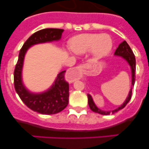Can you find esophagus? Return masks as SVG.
Here are the masks:
<instances>
[{"label":"esophagus","mask_w":149,"mask_h":149,"mask_svg":"<svg viewBox=\"0 0 149 149\" xmlns=\"http://www.w3.org/2000/svg\"><path fill=\"white\" fill-rule=\"evenodd\" d=\"M86 68V65H80L78 66L77 68H76V69H77V70H82L84 68Z\"/></svg>","instance_id":"obj_1"}]
</instances>
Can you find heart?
I'll return each instance as SVG.
<instances>
[{"label":"heart","instance_id":"b5f03b06","mask_svg":"<svg viewBox=\"0 0 149 149\" xmlns=\"http://www.w3.org/2000/svg\"><path fill=\"white\" fill-rule=\"evenodd\" d=\"M71 50L78 55L91 52L97 58L105 56L110 52L112 41L107 34H83L73 37L70 42Z\"/></svg>","mask_w":149,"mask_h":149}]
</instances>
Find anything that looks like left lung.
<instances>
[{
	"label": "left lung",
	"instance_id": "1",
	"mask_svg": "<svg viewBox=\"0 0 149 149\" xmlns=\"http://www.w3.org/2000/svg\"><path fill=\"white\" fill-rule=\"evenodd\" d=\"M115 55L117 56H121L122 58H124L130 66V68H131V73H132V86H133L135 84V73H136V58H135V55L133 54V51H132L131 48L130 47V46L128 45L126 41H123V42L120 43L118 46V47L117 48V49L115 52ZM88 96V106H89L90 109L94 112H97V113L101 114V115H108L110 113L114 114L115 112H118L120 109H123L126 106L127 103L129 102V101L131 99L132 96V87L130 88V91H129L128 97H127V99L125 100V101L124 102V103L121 105L120 107H119L118 108H117L116 109H114L112 111H103L102 109H99L97 106L94 104V101H93L92 98H91V96L90 94H87Z\"/></svg>",
	"mask_w": 149,
	"mask_h": 149
}]
</instances>
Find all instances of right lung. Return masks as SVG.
I'll use <instances>...</instances> for the list:
<instances>
[{
  "label": "right lung",
  "mask_w": 149,
  "mask_h": 149,
  "mask_svg": "<svg viewBox=\"0 0 149 149\" xmlns=\"http://www.w3.org/2000/svg\"><path fill=\"white\" fill-rule=\"evenodd\" d=\"M64 29L48 28L36 31L28 38L20 49L15 67L13 79L16 93L22 101L31 110L43 115H53L63 110L68 104L69 84L65 81V70L57 76L53 85L43 93L34 94L29 91L22 83V70L25 53L31 46L40 43L60 40Z\"/></svg>",
  "instance_id": "1"
}]
</instances>
